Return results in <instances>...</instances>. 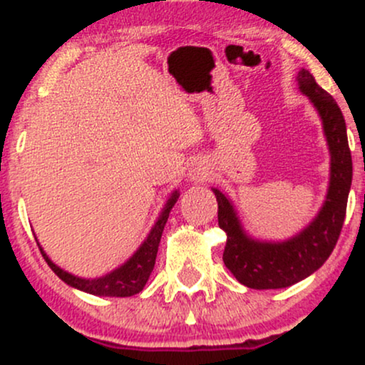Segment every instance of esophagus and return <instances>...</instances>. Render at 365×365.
<instances>
[{"instance_id":"1","label":"esophagus","mask_w":365,"mask_h":365,"mask_svg":"<svg viewBox=\"0 0 365 365\" xmlns=\"http://www.w3.org/2000/svg\"><path fill=\"white\" fill-rule=\"evenodd\" d=\"M188 175H190V178L194 180V182H204V180L209 178V168L204 165V163L195 161L192 163L190 170H188Z\"/></svg>"}]
</instances>
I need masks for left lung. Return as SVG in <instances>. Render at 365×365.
Here are the masks:
<instances>
[{"label":"left lung","instance_id":"left-lung-1","mask_svg":"<svg viewBox=\"0 0 365 365\" xmlns=\"http://www.w3.org/2000/svg\"><path fill=\"white\" fill-rule=\"evenodd\" d=\"M299 89L311 99L322 121L331 154L329 187L317 216L300 233L284 242H262L242 228L232 200L212 188L217 200V225L226 233L225 266L242 284L255 290H274L299 283L317 271L333 252L345 221L351 185V154L345 118L336 101L317 86L309 70L297 75Z\"/></svg>","mask_w":365,"mask_h":365}]
</instances>
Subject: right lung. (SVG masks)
I'll list each match as a JSON object with an SVG mask.
<instances>
[{
    "label": "right lung",
    "instance_id": "1",
    "mask_svg": "<svg viewBox=\"0 0 365 365\" xmlns=\"http://www.w3.org/2000/svg\"><path fill=\"white\" fill-rule=\"evenodd\" d=\"M178 195V190H175L173 194H171L168 202L165 204L161 215H159L156 223H154L153 230L149 232L148 238H145L144 244L137 249V252L133 254L127 262L121 264L120 267H116L111 273L101 276V278H78V276L61 269L60 266H56V264L46 255L43 247L39 245V242H37V245H39L41 254H43L48 266L54 271V274H56L58 278H61L66 284H70V287L98 297H132L135 295V293L142 292V288L148 283L150 273H153L154 264H156L159 240H161L163 230H165L170 211L173 209L175 202H177Z\"/></svg>",
    "mask_w": 365,
    "mask_h": 365
}]
</instances>
